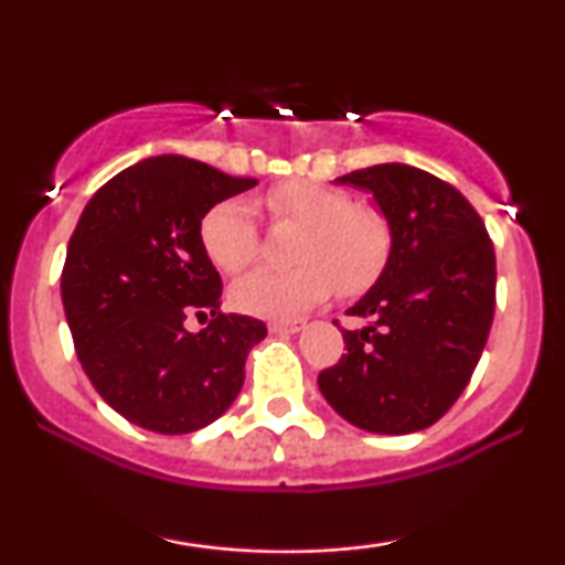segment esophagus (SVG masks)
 Listing matches in <instances>:
<instances>
[{"instance_id": "1", "label": "esophagus", "mask_w": 565, "mask_h": 565, "mask_svg": "<svg viewBox=\"0 0 565 565\" xmlns=\"http://www.w3.org/2000/svg\"><path fill=\"white\" fill-rule=\"evenodd\" d=\"M305 327L302 319H287V321H270V332H300V329Z\"/></svg>"}]
</instances>
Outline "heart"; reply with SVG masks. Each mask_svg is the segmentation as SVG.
<instances>
[{
  "instance_id": "b5f03b06",
  "label": "heart",
  "mask_w": 565,
  "mask_h": 565,
  "mask_svg": "<svg viewBox=\"0 0 565 565\" xmlns=\"http://www.w3.org/2000/svg\"><path fill=\"white\" fill-rule=\"evenodd\" d=\"M265 210L274 225H297L287 270H257L242 278L231 300L242 313L263 319H289L342 295H361L387 268L393 233L385 215L372 206H355L340 188L319 183H284L265 193ZM201 246L223 274H244L260 257V231L242 201H220L201 217Z\"/></svg>"
}]
</instances>
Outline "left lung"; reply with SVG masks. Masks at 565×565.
Wrapping results in <instances>:
<instances>
[{"label":"left lung","mask_w":565,"mask_h":565,"mask_svg":"<svg viewBox=\"0 0 565 565\" xmlns=\"http://www.w3.org/2000/svg\"><path fill=\"white\" fill-rule=\"evenodd\" d=\"M340 183L374 193L393 233L380 281L348 316V353L319 374L329 406L350 425L404 436L438 423L476 372L497 302V257L481 215L436 174L374 164Z\"/></svg>","instance_id":"1"}]
</instances>
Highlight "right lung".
Wrapping results in <instances>:
<instances>
[{
  "mask_svg": "<svg viewBox=\"0 0 565 565\" xmlns=\"http://www.w3.org/2000/svg\"><path fill=\"white\" fill-rule=\"evenodd\" d=\"M257 185L185 157L114 174L71 233L61 295L95 391L129 423L183 436L215 423L244 385L263 321L223 313V281L201 246V217ZM207 327L193 335L184 321Z\"/></svg>",
  "mask_w": 565,
  "mask_h": 565,
  "instance_id": "obj_1",
  "label": "right lung"
}]
</instances>
